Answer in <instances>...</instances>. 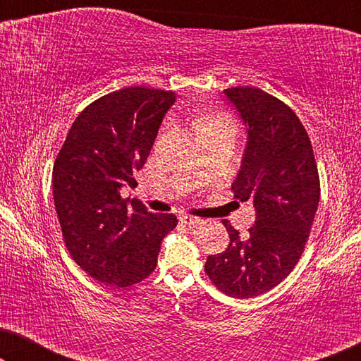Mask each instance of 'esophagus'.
<instances>
[{"mask_svg":"<svg viewBox=\"0 0 361 361\" xmlns=\"http://www.w3.org/2000/svg\"><path fill=\"white\" fill-rule=\"evenodd\" d=\"M179 220H180V224H184L187 226H197L202 224L200 219H197V216H192V215H180Z\"/></svg>","mask_w":361,"mask_h":361,"instance_id":"obj_1","label":"esophagus"}]
</instances>
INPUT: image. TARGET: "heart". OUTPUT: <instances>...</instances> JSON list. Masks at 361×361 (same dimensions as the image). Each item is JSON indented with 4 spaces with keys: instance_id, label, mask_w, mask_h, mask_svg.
Masks as SVG:
<instances>
[{
    "instance_id": "b5f03b06",
    "label": "heart",
    "mask_w": 361,
    "mask_h": 361,
    "mask_svg": "<svg viewBox=\"0 0 361 361\" xmlns=\"http://www.w3.org/2000/svg\"><path fill=\"white\" fill-rule=\"evenodd\" d=\"M200 135H225L236 137L240 133L238 123L228 113H216L200 123Z\"/></svg>"
}]
</instances>
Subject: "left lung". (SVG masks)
Segmentation results:
<instances>
[{
	"instance_id": "8db88e82",
	"label": "left lung",
	"mask_w": 361,
	"mask_h": 361,
	"mask_svg": "<svg viewBox=\"0 0 361 361\" xmlns=\"http://www.w3.org/2000/svg\"><path fill=\"white\" fill-rule=\"evenodd\" d=\"M225 95L248 126V145L231 190L255 205L248 235L224 220L228 248L207 258L205 273L221 293L248 299L289 276L304 253L320 199L317 162L298 115L256 87H231Z\"/></svg>"
}]
</instances>
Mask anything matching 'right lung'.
I'll return each mask as SVG.
<instances>
[{
    "mask_svg": "<svg viewBox=\"0 0 361 361\" xmlns=\"http://www.w3.org/2000/svg\"><path fill=\"white\" fill-rule=\"evenodd\" d=\"M174 92L126 87L92 102L72 123L52 171L54 204L63 243L93 279L128 288L157 264L172 214H152L121 199L135 187Z\"/></svg>",
    "mask_w": 361,
    "mask_h": 361,
    "instance_id": "right-lung-1",
    "label": "right lung"
}]
</instances>
